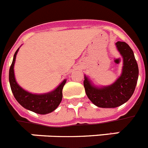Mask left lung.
<instances>
[{
    "label": "left lung",
    "instance_id": "left-lung-1",
    "mask_svg": "<svg viewBox=\"0 0 148 148\" xmlns=\"http://www.w3.org/2000/svg\"><path fill=\"white\" fill-rule=\"evenodd\" d=\"M123 58L121 75L108 86L99 87L84 75V87L87 97L99 108H115L127 102L134 92L138 77V67L134 53L125 42L116 43Z\"/></svg>",
    "mask_w": 148,
    "mask_h": 148
}]
</instances>
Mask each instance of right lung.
<instances>
[{
	"mask_svg": "<svg viewBox=\"0 0 148 148\" xmlns=\"http://www.w3.org/2000/svg\"><path fill=\"white\" fill-rule=\"evenodd\" d=\"M18 50L19 48L14 55L9 73L10 87L15 99L23 108L38 114L45 115L52 113L58 108L62 100V90L66 79H64L54 90L47 93L35 94L28 92L17 83L15 77L14 66Z\"/></svg>",
	"mask_w": 148,
	"mask_h": 148,
	"instance_id": "1",
	"label": "right lung"
}]
</instances>
